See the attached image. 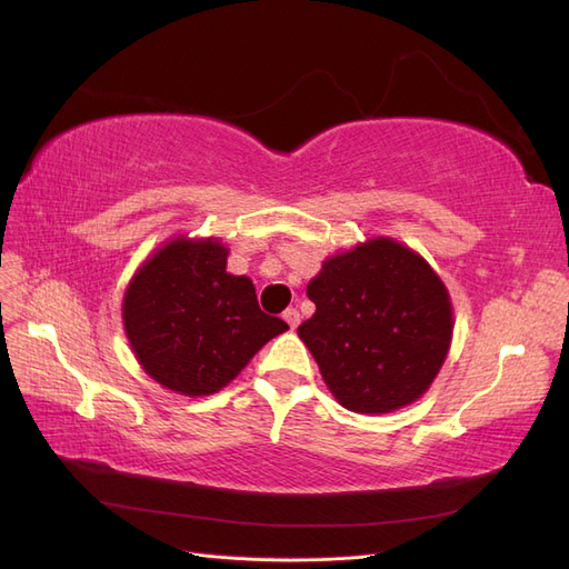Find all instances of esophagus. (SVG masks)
Instances as JSON below:
<instances>
[{"label":"esophagus","mask_w":569,"mask_h":569,"mask_svg":"<svg viewBox=\"0 0 569 569\" xmlns=\"http://www.w3.org/2000/svg\"><path fill=\"white\" fill-rule=\"evenodd\" d=\"M282 318L287 320V325L291 327V330H297V327H299V322H301V316H299V311H297V308H287V311L282 313Z\"/></svg>","instance_id":"1"}]
</instances>
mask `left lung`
I'll list each match as a JSON object with an SVG mask.
<instances>
[{"label":"left lung","mask_w":569,"mask_h":569,"mask_svg":"<svg viewBox=\"0 0 569 569\" xmlns=\"http://www.w3.org/2000/svg\"><path fill=\"white\" fill-rule=\"evenodd\" d=\"M306 295L316 313L297 332L343 408L391 412L435 382L451 347L453 306L420 253L375 237L327 258Z\"/></svg>","instance_id":"1"}]
</instances>
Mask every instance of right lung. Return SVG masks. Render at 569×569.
<instances>
[{
	"label": "right lung",
	"mask_w": 569,
	"mask_h": 569,
	"mask_svg": "<svg viewBox=\"0 0 569 569\" xmlns=\"http://www.w3.org/2000/svg\"><path fill=\"white\" fill-rule=\"evenodd\" d=\"M226 268L228 249L218 239L176 237L126 289L123 325L134 358L170 391H220L263 343L289 330L258 308L249 278Z\"/></svg>",
	"instance_id": "obj_1"
}]
</instances>
